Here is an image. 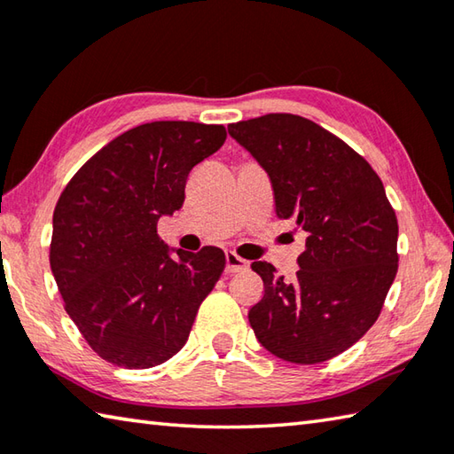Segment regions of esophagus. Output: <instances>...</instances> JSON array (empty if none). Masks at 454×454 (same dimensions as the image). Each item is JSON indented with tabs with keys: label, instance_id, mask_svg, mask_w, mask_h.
<instances>
[{
	"label": "esophagus",
	"instance_id": "esophagus-1",
	"mask_svg": "<svg viewBox=\"0 0 454 454\" xmlns=\"http://www.w3.org/2000/svg\"><path fill=\"white\" fill-rule=\"evenodd\" d=\"M225 261H227V267H225V273H243V271H247L249 269V263L245 259H241L239 255H237V253H233V251H227L225 253Z\"/></svg>",
	"mask_w": 454,
	"mask_h": 454
}]
</instances>
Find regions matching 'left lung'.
<instances>
[{
	"label": "left lung",
	"instance_id": "left-lung-1",
	"mask_svg": "<svg viewBox=\"0 0 454 454\" xmlns=\"http://www.w3.org/2000/svg\"><path fill=\"white\" fill-rule=\"evenodd\" d=\"M227 129L269 175L277 217L307 233L293 281L267 261L251 265L265 285L251 327L283 361H329L375 325L395 281L399 225L383 181L305 117L269 114Z\"/></svg>",
	"mask_w": 454,
	"mask_h": 454
}]
</instances>
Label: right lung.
I'll return each instance as SVG.
<instances>
[{"mask_svg":"<svg viewBox=\"0 0 454 454\" xmlns=\"http://www.w3.org/2000/svg\"><path fill=\"white\" fill-rule=\"evenodd\" d=\"M225 139L223 125L143 123L98 151L63 189L51 273L71 321L101 359L149 369L187 343L225 253L169 249L157 221L181 209L191 169Z\"/></svg>","mask_w":454,"mask_h":454,"instance_id":"right-lung-1","label":"right lung"}]
</instances>
